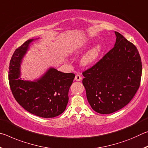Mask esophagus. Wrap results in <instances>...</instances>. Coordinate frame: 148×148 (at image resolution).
<instances>
[{
	"instance_id": "34e87169",
	"label": "esophagus",
	"mask_w": 148,
	"mask_h": 148,
	"mask_svg": "<svg viewBox=\"0 0 148 148\" xmlns=\"http://www.w3.org/2000/svg\"><path fill=\"white\" fill-rule=\"evenodd\" d=\"M82 79V77L80 74H77L76 75V76H75V80H76V81H81Z\"/></svg>"
}]
</instances>
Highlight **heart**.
<instances>
[{"mask_svg": "<svg viewBox=\"0 0 148 148\" xmlns=\"http://www.w3.org/2000/svg\"><path fill=\"white\" fill-rule=\"evenodd\" d=\"M79 50V45L75 46L73 48L74 52H77ZM101 51V46L100 45H97L91 49H90L87 53L85 55L84 57L82 59V63L84 65H87L92 63L96 60L99 56Z\"/></svg>", "mask_w": 148, "mask_h": 148, "instance_id": "b5f03b06", "label": "heart"}]
</instances>
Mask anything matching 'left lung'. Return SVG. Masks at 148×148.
I'll list each match as a JSON object with an SVG mask.
<instances>
[{"mask_svg": "<svg viewBox=\"0 0 148 148\" xmlns=\"http://www.w3.org/2000/svg\"><path fill=\"white\" fill-rule=\"evenodd\" d=\"M115 34L113 48L82 73L87 101L92 110L102 114L126 106L141 81L142 61L136 47L118 32Z\"/></svg>", "mask_w": 148, "mask_h": 148, "instance_id": "obj_1", "label": "left lung"}]
</instances>
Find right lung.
<instances>
[{
    "label": "right lung",
    "mask_w": 148,
    "mask_h": 148,
    "mask_svg": "<svg viewBox=\"0 0 148 148\" xmlns=\"http://www.w3.org/2000/svg\"><path fill=\"white\" fill-rule=\"evenodd\" d=\"M33 40H27L12 55L8 72L10 87L16 101L27 112L41 117L51 118L59 116L66 109L69 91L75 74L49 69L35 82L19 79L21 59Z\"/></svg>",
    "instance_id": "obj_1"
}]
</instances>
